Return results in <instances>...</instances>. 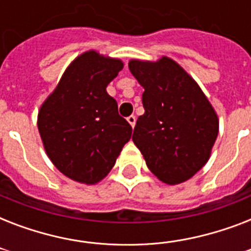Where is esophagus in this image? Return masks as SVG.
<instances>
[{
  "label": "esophagus",
  "mask_w": 251,
  "mask_h": 251,
  "mask_svg": "<svg viewBox=\"0 0 251 251\" xmlns=\"http://www.w3.org/2000/svg\"><path fill=\"white\" fill-rule=\"evenodd\" d=\"M135 121H137V117H135L134 114H131V116H129V117H127V122H129L130 125L133 126V127H134V125H135Z\"/></svg>",
  "instance_id": "1"
}]
</instances>
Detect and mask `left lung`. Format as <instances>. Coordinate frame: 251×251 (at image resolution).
Segmentation results:
<instances>
[{
	"mask_svg": "<svg viewBox=\"0 0 251 251\" xmlns=\"http://www.w3.org/2000/svg\"><path fill=\"white\" fill-rule=\"evenodd\" d=\"M129 69L145 88V113L138 117L133 142L160 181L183 182L208 160L218 116L195 80L171 58L133 60Z\"/></svg>",
	"mask_w": 251,
	"mask_h": 251,
	"instance_id": "left-lung-1",
	"label": "left lung"
}]
</instances>
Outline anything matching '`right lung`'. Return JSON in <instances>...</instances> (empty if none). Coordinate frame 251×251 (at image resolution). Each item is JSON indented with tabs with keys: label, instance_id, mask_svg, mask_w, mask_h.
<instances>
[{
	"label": "right lung",
	"instance_id": "obj_1",
	"mask_svg": "<svg viewBox=\"0 0 251 251\" xmlns=\"http://www.w3.org/2000/svg\"><path fill=\"white\" fill-rule=\"evenodd\" d=\"M122 68L120 60L94 50L83 53L41 105L37 127L45 151L57 169L74 181L99 182L130 141L133 129L106 92Z\"/></svg>",
	"mask_w": 251,
	"mask_h": 251
}]
</instances>
